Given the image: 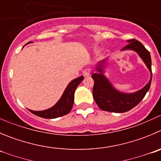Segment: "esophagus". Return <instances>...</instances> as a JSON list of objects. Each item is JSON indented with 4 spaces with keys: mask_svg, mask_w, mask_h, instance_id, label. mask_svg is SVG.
Returning a JSON list of instances; mask_svg holds the SVG:
<instances>
[{
    "mask_svg": "<svg viewBox=\"0 0 161 161\" xmlns=\"http://www.w3.org/2000/svg\"><path fill=\"white\" fill-rule=\"evenodd\" d=\"M90 73H91V70H90V69H85L83 71V75L85 76H88L90 75Z\"/></svg>",
    "mask_w": 161,
    "mask_h": 161,
    "instance_id": "34e87169",
    "label": "esophagus"
}]
</instances>
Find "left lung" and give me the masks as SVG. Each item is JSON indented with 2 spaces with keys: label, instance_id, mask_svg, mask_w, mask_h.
I'll list each match as a JSON object with an SVG mask.
<instances>
[{
  "label": "left lung",
  "instance_id": "obj_1",
  "mask_svg": "<svg viewBox=\"0 0 161 161\" xmlns=\"http://www.w3.org/2000/svg\"><path fill=\"white\" fill-rule=\"evenodd\" d=\"M128 44L121 50H133L136 52L150 72V79L145 87L137 92L125 93L116 89L108 78L105 76V69L108 58L100 61L96 65V73L92 75L94 80L93 98L96 104L103 111L114 113H123L137 106L148 91L152 81V62L150 53L139 41L127 40Z\"/></svg>",
  "mask_w": 161,
  "mask_h": 161
}]
</instances>
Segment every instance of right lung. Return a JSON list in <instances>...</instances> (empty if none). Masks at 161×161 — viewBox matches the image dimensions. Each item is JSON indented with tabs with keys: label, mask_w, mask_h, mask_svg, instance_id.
<instances>
[{
	"label": "right lung",
	"mask_w": 161,
	"mask_h": 161,
	"mask_svg": "<svg viewBox=\"0 0 161 161\" xmlns=\"http://www.w3.org/2000/svg\"><path fill=\"white\" fill-rule=\"evenodd\" d=\"M83 79L84 76H80L70 81L59 100L50 108L44 110V111H32V110H29V111L32 114H36L39 117L44 118V119H56V118L62 117L69 114L72 110L73 103H74L75 90L80 84V82L83 80Z\"/></svg>",
	"instance_id": "1"
}]
</instances>
